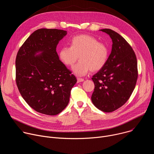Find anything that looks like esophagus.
Listing matches in <instances>:
<instances>
[{
  "label": "esophagus",
  "mask_w": 154,
  "mask_h": 154,
  "mask_svg": "<svg viewBox=\"0 0 154 154\" xmlns=\"http://www.w3.org/2000/svg\"><path fill=\"white\" fill-rule=\"evenodd\" d=\"M84 81V79H82V78H77V82L78 83H80V82H83Z\"/></svg>",
  "instance_id": "obj_1"
}]
</instances>
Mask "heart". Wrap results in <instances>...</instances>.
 <instances>
[{"label":"heart","mask_w":154,"mask_h":154,"mask_svg":"<svg viewBox=\"0 0 154 154\" xmlns=\"http://www.w3.org/2000/svg\"><path fill=\"white\" fill-rule=\"evenodd\" d=\"M58 55L60 60L68 66H72L79 56L80 60L72 69L75 75L83 76L91 70L96 72L104 67L108 58V49L96 38L81 35L72 38L70 47L62 48Z\"/></svg>","instance_id":"heart-1"}]
</instances>
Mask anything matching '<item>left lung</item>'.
Segmentation results:
<instances>
[{"instance_id":"1","label":"left lung","mask_w":154,"mask_h":154,"mask_svg":"<svg viewBox=\"0 0 154 154\" xmlns=\"http://www.w3.org/2000/svg\"><path fill=\"white\" fill-rule=\"evenodd\" d=\"M112 39L110 55L104 67L93 76L94 90L91 96L94 105L103 112H112L130 98L138 79L137 60L134 50L117 32L100 30Z\"/></svg>"}]
</instances>
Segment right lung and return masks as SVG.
<instances>
[{
	"label": "right lung",
	"instance_id": "right-lung-1",
	"mask_svg": "<svg viewBox=\"0 0 154 154\" xmlns=\"http://www.w3.org/2000/svg\"><path fill=\"white\" fill-rule=\"evenodd\" d=\"M67 32L40 29L32 33L16 55V82L23 99L37 112L56 115L68 105L77 79L56 51Z\"/></svg>",
	"mask_w": 154,
	"mask_h": 154
}]
</instances>
